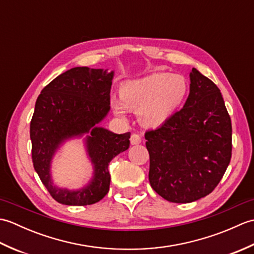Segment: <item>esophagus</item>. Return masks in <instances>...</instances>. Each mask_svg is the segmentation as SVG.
Segmentation results:
<instances>
[{"label": "esophagus", "mask_w": 254, "mask_h": 254, "mask_svg": "<svg viewBox=\"0 0 254 254\" xmlns=\"http://www.w3.org/2000/svg\"><path fill=\"white\" fill-rule=\"evenodd\" d=\"M130 141H131L132 145H137L142 142V137L139 136L138 134H132Z\"/></svg>", "instance_id": "esophagus-1"}]
</instances>
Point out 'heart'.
I'll return each instance as SVG.
<instances>
[{
	"label": "heart",
	"mask_w": 254,
	"mask_h": 254,
	"mask_svg": "<svg viewBox=\"0 0 254 254\" xmlns=\"http://www.w3.org/2000/svg\"><path fill=\"white\" fill-rule=\"evenodd\" d=\"M188 91L186 79L180 75L155 73L130 80L119 88V97L110 99L113 113L127 118V109L137 111L143 126L156 127L164 124L185 100Z\"/></svg>",
	"instance_id": "b5f03b06"
}]
</instances>
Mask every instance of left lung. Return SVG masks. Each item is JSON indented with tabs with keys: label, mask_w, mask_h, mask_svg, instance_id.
<instances>
[{
	"label": "left lung",
	"mask_w": 254,
	"mask_h": 254,
	"mask_svg": "<svg viewBox=\"0 0 254 254\" xmlns=\"http://www.w3.org/2000/svg\"><path fill=\"white\" fill-rule=\"evenodd\" d=\"M145 139L149 183L161 197L191 203L206 196L231 158V120L219 88L193 67L185 106Z\"/></svg>",
	"instance_id": "left-lung-1"
}]
</instances>
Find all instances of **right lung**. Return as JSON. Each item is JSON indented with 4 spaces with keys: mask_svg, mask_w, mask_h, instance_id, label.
Masks as SVG:
<instances>
[{
    "mask_svg": "<svg viewBox=\"0 0 254 254\" xmlns=\"http://www.w3.org/2000/svg\"><path fill=\"white\" fill-rule=\"evenodd\" d=\"M113 76L115 72L104 68L73 67L59 75L38 96L30 122L32 163L59 203L84 206L99 202L109 191V163L130 147V132L116 134L99 127L110 111ZM80 137L93 165V177L75 190L59 187L52 179L53 157L69 139Z\"/></svg>",
    "mask_w": 254,
    "mask_h": 254,
    "instance_id": "add662e5",
    "label": "right lung"
}]
</instances>
